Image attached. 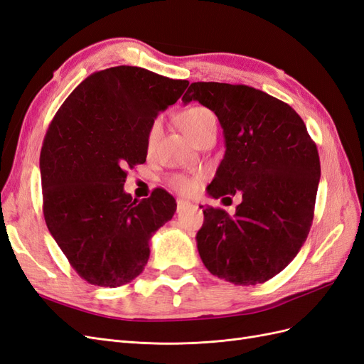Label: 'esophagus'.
<instances>
[{
  "mask_svg": "<svg viewBox=\"0 0 364 364\" xmlns=\"http://www.w3.org/2000/svg\"><path fill=\"white\" fill-rule=\"evenodd\" d=\"M186 206H190V203H188V202H185V200H182V199H179V200H178V213L183 211V209H185Z\"/></svg>",
  "mask_w": 364,
  "mask_h": 364,
  "instance_id": "esophagus-1",
  "label": "esophagus"
}]
</instances>
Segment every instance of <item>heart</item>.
<instances>
[{"instance_id":"b5f03b06","label":"heart","mask_w":364,"mask_h":364,"mask_svg":"<svg viewBox=\"0 0 364 364\" xmlns=\"http://www.w3.org/2000/svg\"><path fill=\"white\" fill-rule=\"evenodd\" d=\"M179 126L183 130V134L190 139H193L194 136L202 134V132L206 130L208 127L217 126V121L214 114L209 111V109L202 106H193L179 115ZM159 132H161V121L156 119L149 129L147 147L151 149L155 146V142L159 136ZM171 183L176 190H179L183 194H188L194 190V181L188 178H182V176H176V178H173Z\"/></svg>"}]
</instances>
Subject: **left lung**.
I'll list each match as a JSON object with an SVG mask.
<instances>
[{"label": "left lung", "mask_w": 364, "mask_h": 364, "mask_svg": "<svg viewBox=\"0 0 364 364\" xmlns=\"http://www.w3.org/2000/svg\"><path fill=\"white\" fill-rule=\"evenodd\" d=\"M182 102L211 109L223 129L225 156L208 196H241L234 215L205 209L199 255L220 279L266 282L289 266L310 232L321 179L317 147L294 109L255 87L196 82Z\"/></svg>", "instance_id": "8db88e82"}]
</instances>
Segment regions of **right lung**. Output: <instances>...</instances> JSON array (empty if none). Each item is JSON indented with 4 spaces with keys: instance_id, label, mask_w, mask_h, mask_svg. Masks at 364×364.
<instances>
[{
    "instance_id": "right-lung-1",
    "label": "right lung",
    "mask_w": 364,
    "mask_h": 364,
    "mask_svg": "<svg viewBox=\"0 0 364 364\" xmlns=\"http://www.w3.org/2000/svg\"><path fill=\"white\" fill-rule=\"evenodd\" d=\"M188 83L138 67L107 68L77 86L51 121L39 159L43 217L90 284L115 289L135 279L153 234L176 211L165 190L138 202L124 182L127 167L146 162L155 118Z\"/></svg>"
}]
</instances>
